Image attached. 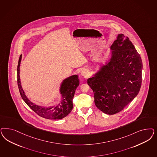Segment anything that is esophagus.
<instances>
[{"instance_id": "1", "label": "esophagus", "mask_w": 157, "mask_h": 157, "mask_svg": "<svg viewBox=\"0 0 157 157\" xmlns=\"http://www.w3.org/2000/svg\"><path fill=\"white\" fill-rule=\"evenodd\" d=\"M88 71L86 70H83V71H81V75L84 78H87L88 77Z\"/></svg>"}]
</instances>
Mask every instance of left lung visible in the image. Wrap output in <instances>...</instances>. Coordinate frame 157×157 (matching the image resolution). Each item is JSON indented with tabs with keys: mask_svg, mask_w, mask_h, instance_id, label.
Listing matches in <instances>:
<instances>
[{
	"mask_svg": "<svg viewBox=\"0 0 157 157\" xmlns=\"http://www.w3.org/2000/svg\"><path fill=\"white\" fill-rule=\"evenodd\" d=\"M110 59L87 83L96 106L106 114L121 111L137 95L142 85V59L128 37L118 34L110 46Z\"/></svg>",
	"mask_w": 157,
	"mask_h": 157,
	"instance_id": "obj_1",
	"label": "left lung"
}]
</instances>
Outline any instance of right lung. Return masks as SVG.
Wrapping results in <instances>:
<instances>
[{
  "instance_id": "obj_1",
  "label": "right lung",
  "mask_w": 157,
  "mask_h": 157,
  "mask_svg": "<svg viewBox=\"0 0 157 157\" xmlns=\"http://www.w3.org/2000/svg\"><path fill=\"white\" fill-rule=\"evenodd\" d=\"M22 59L21 55L17 66V83L22 99L30 109L39 116L50 120H60L67 116L73 109V98L76 88L79 86L78 75H75L64 79L61 82L59 92L61 95V101L56 106L46 107L37 105L30 101L26 96L21 82L20 64Z\"/></svg>"
}]
</instances>
